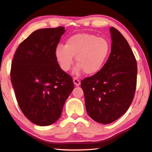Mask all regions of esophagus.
<instances>
[{
    "label": "esophagus",
    "mask_w": 152,
    "mask_h": 152,
    "mask_svg": "<svg viewBox=\"0 0 152 152\" xmlns=\"http://www.w3.org/2000/svg\"><path fill=\"white\" fill-rule=\"evenodd\" d=\"M73 82L76 86H79L80 84V80L77 78H74L73 80Z\"/></svg>",
    "instance_id": "34e87169"
}]
</instances>
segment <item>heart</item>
Wrapping results in <instances>:
<instances>
[{
	"instance_id": "heart-1",
	"label": "heart",
	"mask_w": 152,
	"mask_h": 152,
	"mask_svg": "<svg viewBox=\"0 0 152 152\" xmlns=\"http://www.w3.org/2000/svg\"><path fill=\"white\" fill-rule=\"evenodd\" d=\"M110 45L107 39L89 33H77L66 40L65 45L59 44L55 51L56 58L64 71L70 70L74 59L78 66L74 72L84 71L92 75L101 70L109 57Z\"/></svg>"
}]
</instances>
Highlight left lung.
<instances>
[{"label":"left lung","instance_id":"8db88e82","mask_svg":"<svg viewBox=\"0 0 152 152\" xmlns=\"http://www.w3.org/2000/svg\"><path fill=\"white\" fill-rule=\"evenodd\" d=\"M111 51L99 72L81 81L86 111L95 121L109 124L124 115L137 85V61L127 41L110 27Z\"/></svg>","mask_w":152,"mask_h":152}]
</instances>
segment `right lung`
<instances>
[{
	"label": "right lung",
	"mask_w": 152,
	"mask_h": 152,
	"mask_svg": "<svg viewBox=\"0 0 152 152\" xmlns=\"http://www.w3.org/2000/svg\"><path fill=\"white\" fill-rule=\"evenodd\" d=\"M63 27L33 31L20 43L12 59L11 80L21 111L39 126L55 123L74 88L72 78L60 68L55 51Z\"/></svg>",
	"instance_id": "right-lung-1"
}]
</instances>
